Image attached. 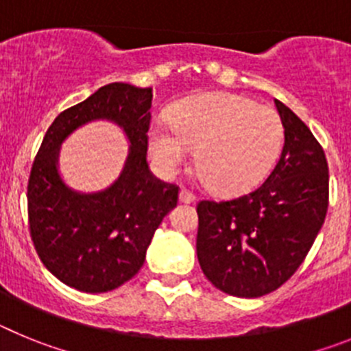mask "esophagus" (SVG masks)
Segmentation results:
<instances>
[{
	"label": "esophagus",
	"mask_w": 351,
	"mask_h": 351,
	"mask_svg": "<svg viewBox=\"0 0 351 351\" xmlns=\"http://www.w3.org/2000/svg\"><path fill=\"white\" fill-rule=\"evenodd\" d=\"M179 202H182V204L195 202V195L191 193V191L186 190V188H182V190L179 191Z\"/></svg>",
	"instance_id": "obj_1"
}]
</instances>
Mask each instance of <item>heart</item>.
<instances>
[{
  "mask_svg": "<svg viewBox=\"0 0 351 351\" xmlns=\"http://www.w3.org/2000/svg\"><path fill=\"white\" fill-rule=\"evenodd\" d=\"M169 128L149 130V153L158 169L173 176L195 149V169L210 190L244 193L272 172L283 151L285 126L267 105L230 93L188 98L172 108Z\"/></svg>",
  "mask_w": 351,
  "mask_h": 351,
  "instance_id": "obj_1",
  "label": "heart"
}]
</instances>
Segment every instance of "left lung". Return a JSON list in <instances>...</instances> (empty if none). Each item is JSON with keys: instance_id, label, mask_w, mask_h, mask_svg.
<instances>
[{"instance_id": "left-lung-1", "label": "left lung", "mask_w": 351, "mask_h": 351, "mask_svg": "<svg viewBox=\"0 0 351 351\" xmlns=\"http://www.w3.org/2000/svg\"><path fill=\"white\" fill-rule=\"evenodd\" d=\"M285 145L269 178L232 200L197 204V256L228 295L255 299L290 280L311 250L328 207V167L311 130L280 100Z\"/></svg>"}]
</instances>
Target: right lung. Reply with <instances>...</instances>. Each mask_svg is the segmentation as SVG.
Wrapping results in <instances>:
<instances>
[{
    "mask_svg": "<svg viewBox=\"0 0 351 351\" xmlns=\"http://www.w3.org/2000/svg\"><path fill=\"white\" fill-rule=\"evenodd\" d=\"M153 89L112 82L66 108L49 126L27 181L31 241L43 265L68 287L101 293L141 271L154 232L178 206L179 188L147 165ZM95 119L125 130L130 154L120 179L98 194L70 191L57 172L60 142Z\"/></svg>",
    "mask_w": 351,
    "mask_h": 351,
    "instance_id": "add662e5",
    "label": "right lung"
}]
</instances>
